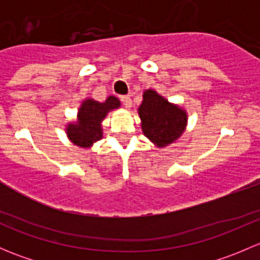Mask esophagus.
<instances>
[{
  "label": "esophagus",
  "instance_id": "obj_1",
  "mask_svg": "<svg viewBox=\"0 0 260 260\" xmlns=\"http://www.w3.org/2000/svg\"><path fill=\"white\" fill-rule=\"evenodd\" d=\"M120 102L123 103V106L125 107V108H131L132 107V101H131V98L128 95H122L119 96Z\"/></svg>",
  "mask_w": 260,
  "mask_h": 260
}]
</instances>
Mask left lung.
<instances>
[{
	"mask_svg": "<svg viewBox=\"0 0 260 260\" xmlns=\"http://www.w3.org/2000/svg\"><path fill=\"white\" fill-rule=\"evenodd\" d=\"M142 131L157 147L171 145L185 131L187 115L183 109L169 103L167 99L148 89L138 108Z\"/></svg>",
	"mask_w": 260,
	"mask_h": 260,
	"instance_id": "left-lung-1",
	"label": "left lung"
}]
</instances>
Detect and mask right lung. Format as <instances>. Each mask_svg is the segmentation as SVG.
Instances as JSON below:
<instances>
[{
	"label": "right lung",
	"mask_w": 260,
	"mask_h": 260,
	"mask_svg": "<svg viewBox=\"0 0 260 260\" xmlns=\"http://www.w3.org/2000/svg\"><path fill=\"white\" fill-rule=\"evenodd\" d=\"M120 106L119 99L115 96H108L104 103L86 99L81 104L78 112V122L68 125L67 133L70 140L77 146L90 147L94 142L99 141L103 136L102 132V120L112 109Z\"/></svg>",
	"instance_id": "1"
}]
</instances>
